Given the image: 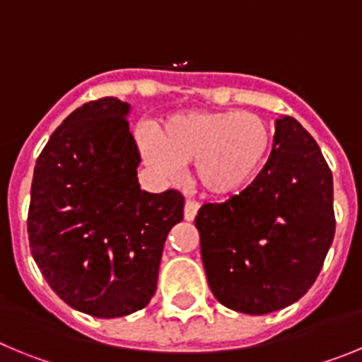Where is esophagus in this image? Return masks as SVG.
Returning <instances> with one entry per match:
<instances>
[{
	"label": "esophagus",
	"instance_id": "1",
	"mask_svg": "<svg viewBox=\"0 0 362 362\" xmlns=\"http://www.w3.org/2000/svg\"><path fill=\"white\" fill-rule=\"evenodd\" d=\"M197 210H199V203H197V201L188 199L187 203H185V219H187V221L196 219Z\"/></svg>",
	"mask_w": 362,
	"mask_h": 362
}]
</instances>
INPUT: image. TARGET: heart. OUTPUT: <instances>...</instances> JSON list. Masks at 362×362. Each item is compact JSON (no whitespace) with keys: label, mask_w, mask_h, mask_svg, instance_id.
<instances>
[{"label":"heart","mask_w":362,"mask_h":362,"mask_svg":"<svg viewBox=\"0 0 362 362\" xmlns=\"http://www.w3.org/2000/svg\"><path fill=\"white\" fill-rule=\"evenodd\" d=\"M272 129L254 112L190 110L139 134L145 161L166 177L194 163V181L214 197H232L257 177L272 148Z\"/></svg>","instance_id":"obj_1"}]
</instances>
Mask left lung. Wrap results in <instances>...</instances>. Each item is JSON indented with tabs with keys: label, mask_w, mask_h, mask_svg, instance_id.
Here are the masks:
<instances>
[{
	"label": "left lung",
	"mask_w": 362,
	"mask_h": 362,
	"mask_svg": "<svg viewBox=\"0 0 362 362\" xmlns=\"http://www.w3.org/2000/svg\"><path fill=\"white\" fill-rule=\"evenodd\" d=\"M214 297L264 315L310 290L335 233L334 181L319 145L293 117L276 121L270 158L238 196L196 216Z\"/></svg>",
	"instance_id": "1"
}]
</instances>
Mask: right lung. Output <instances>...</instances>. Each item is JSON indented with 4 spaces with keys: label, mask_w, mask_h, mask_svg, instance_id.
<instances>
[{
    "label": "right lung",
    "mask_w": 362,
    "mask_h": 362,
    "mask_svg": "<svg viewBox=\"0 0 362 362\" xmlns=\"http://www.w3.org/2000/svg\"><path fill=\"white\" fill-rule=\"evenodd\" d=\"M129 110L116 98L76 108L41 150L32 177V257L50 288L92 317L148 305L166 235L183 219L177 190L139 187Z\"/></svg>",
    "instance_id": "1"
}]
</instances>
